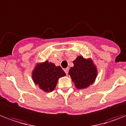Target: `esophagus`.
Returning <instances> with one entry per match:
<instances>
[{"mask_svg":"<svg viewBox=\"0 0 126 126\" xmlns=\"http://www.w3.org/2000/svg\"><path fill=\"white\" fill-rule=\"evenodd\" d=\"M68 70H69V68H66L64 69V71H65V72L66 73V74H67L68 73Z\"/></svg>","mask_w":126,"mask_h":126,"instance_id":"34e87169","label":"esophagus"}]
</instances>
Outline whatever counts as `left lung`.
Here are the masks:
<instances>
[{"mask_svg": "<svg viewBox=\"0 0 126 126\" xmlns=\"http://www.w3.org/2000/svg\"><path fill=\"white\" fill-rule=\"evenodd\" d=\"M73 63L74 66L70 68L68 74L76 87L79 89H85L94 82L97 76V68L91 59H85L79 56Z\"/></svg>", "mask_w": 126, "mask_h": 126, "instance_id": "1", "label": "left lung"}]
</instances>
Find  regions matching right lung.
<instances>
[{
	"label": "right lung",
	"mask_w": 126,
	"mask_h": 126,
	"mask_svg": "<svg viewBox=\"0 0 126 126\" xmlns=\"http://www.w3.org/2000/svg\"><path fill=\"white\" fill-rule=\"evenodd\" d=\"M65 75L61 66H56L54 63L46 61L37 64L32 72V79L41 89L48 93L54 91L58 79Z\"/></svg>",
	"instance_id": "add662e5"
}]
</instances>
